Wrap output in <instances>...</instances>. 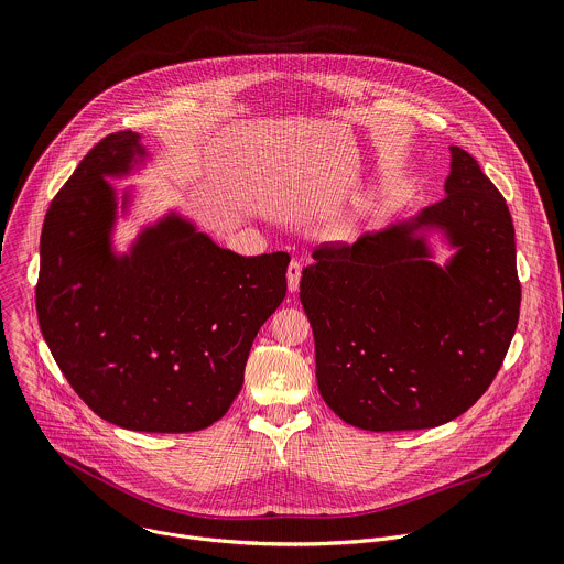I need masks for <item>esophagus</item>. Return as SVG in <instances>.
I'll return each instance as SVG.
<instances>
[{
    "label": "esophagus",
    "instance_id": "obj_1",
    "mask_svg": "<svg viewBox=\"0 0 564 564\" xmlns=\"http://www.w3.org/2000/svg\"><path fill=\"white\" fill-rule=\"evenodd\" d=\"M299 281H301V263L292 261L288 268V290L296 292L299 290Z\"/></svg>",
    "mask_w": 564,
    "mask_h": 564
}]
</instances>
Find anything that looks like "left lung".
<instances>
[{
  "label": "left lung",
  "instance_id": "left-lung-1",
  "mask_svg": "<svg viewBox=\"0 0 564 564\" xmlns=\"http://www.w3.org/2000/svg\"><path fill=\"white\" fill-rule=\"evenodd\" d=\"M446 196L415 218L321 246L301 276L316 383L326 404L364 431L442 426L487 392L520 316L516 229L477 160L451 147ZM456 248L440 269L420 235Z\"/></svg>",
  "mask_w": 564,
  "mask_h": 564
}]
</instances>
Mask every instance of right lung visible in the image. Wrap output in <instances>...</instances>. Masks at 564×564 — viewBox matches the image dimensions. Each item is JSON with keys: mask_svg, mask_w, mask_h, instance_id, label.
Wrapping results in <instances>:
<instances>
[{"mask_svg": "<svg viewBox=\"0 0 564 564\" xmlns=\"http://www.w3.org/2000/svg\"><path fill=\"white\" fill-rule=\"evenodd\" d=\"M144 155L138 133H111L55 194L40 238L37 318L96 415L129 431L194 433L240 392L254 337L285 299L290 257H240L178 214L113 254L118 200L105 176H127Z\"/></svg>", "mask_w": 564, "mask_h": 564, "instance_id": "add662e5", "label": "right lung"}]
</instances>
